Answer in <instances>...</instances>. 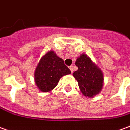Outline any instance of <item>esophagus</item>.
<instances>
[{
	"instance_id": "34e87169",
	"label": "esophagus",
	"mask_w": 130,
	"mask_h": 130,
	"mask_svg": "<svg viewBox=\"0 0 130 130\" xmlns=\"http://www.w3.org/2000/svg\"><path fill=\"white\" fill-rule=\"evenodd\" d=\"M69 68H70V70H71V72H73V66H72V65H71V66H70V67H69Z\"/></svg>"
}]
</instances>
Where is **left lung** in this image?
<instances>
[{
	"mask_svg": "<svg viewBox=\"0 0 130 130\" xmlns=\"http://www.w3.org/2000/svg\"><path fill=\"white\" fill-rule=\"evenodd\" d=\"M75 65L78 70L72 75L77 81L82 94L88 98L98 95L104 84V75L100 68L85 53L77 58Z\"/></svg>",
	"mask_w": 130,
	"mask_h": 130,
	"instance_id": "left-lung-1",
	"label": "left lung"
}]
</instances>
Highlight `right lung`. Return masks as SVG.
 I'll return each instance as SVG.
<instances>
[{
	"label": "right lung",
	"instance_id": "add662e5",
	"mask_svg": "<svg viewBox=\"0 0 130 130\" xmlns=\"http://www.w3.org/2000/svg\"><path fill=\"white\" fill-rule=\"evenodd\" d=\"M71 73L53 50L47 51L40 58L34 72V80L38 90L43 92L53 90L62 77Z\"/></svg>",
	"mask_w": 130,
	"mask_h": 130
}]
</instances>
